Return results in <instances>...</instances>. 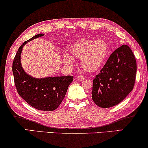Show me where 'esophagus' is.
<instances>
[{
    "instance_id": "obj_1",
    "label": "esophagus",
    "mask_w": 148,
    "mask_h": 148,
    "mask_svg": "<svg viewBox=\"0 0 148 148\" xmlns=\"http://www.w3.org/2000/svg\"><path fill=\"white\" fill-rule=\"evenodd\" d=\"M77 79H78V80H84V77L82 76H77Z\"/></svg>"
}]
</instances>
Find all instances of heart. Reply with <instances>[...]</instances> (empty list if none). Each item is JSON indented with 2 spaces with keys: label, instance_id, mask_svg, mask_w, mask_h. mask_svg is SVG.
Listing matches in <instances>:
<instances>
[{
  "label": "heart",
  "instance_id": "1",
  "mask_svg": "<svg viewBox=\"0 0 148 148\" xmlns=\"http://www.w3.org/2000/svg\"><path fill=\"white\" fill-rule=\"evenodd\" d=\"M70 53L64 54L62 59L67 66H72L75 58L80 59V64L84 70L89 72L101 69L107 62L109 53V46L103 39H81L75 41L70 47Z\"/></svg>",
  "mask_w": 148,
  "mask_h": 148
}]
</instances>
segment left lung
Here are the masks:
<instances>
[{
    "label": "left lung",
    "instance_id": "1",
    "mask_svg": "<svg viewBox=\"0 0 148 148\" xmlns=\"http://www.w3.org/2000/svg\"><path fill=\"white\" fill-rule=\"evenodd\" d=\"M136 71V60L132 49L128 45H121L111 53L93 80L94 103L101 108L120 103L134 88Z\"/></svg>",
    "mask_w": 148,
    "mask_h": 148
}]
</instances>
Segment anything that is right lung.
I'll list each match as a JSON object with an SVG mask.
<instances>
[{
	"mask_svg": "<svg viewBox=\"0 0 148 148\" xmlns=\"http://www.w3.org/2000/svg\"><path fill=\"white\" fill-rule=\"evenodd\" d=\"M39 33L23 43L18 48L12 63L14 84L20 97L35 109L53 111L59 107L73 81L72 76L34 78L26 73L21 63V54L26 43L43 36Z\"/></svg>",
	"mask_w": 148,
	"mask_h": 148,
	"instance_id": "obj_1",
	"label": "right lung"
}]
</instances>
